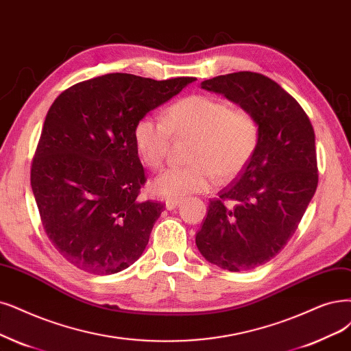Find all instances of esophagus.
<instances>
[{"mask_svg": "<svg viewBox=\"0 0 351 351\" xmlns=\"http://www.w3.org/2000/svg\"><path fill=\"white\" fill-rule=\"evenodd\" d=\"M180 204V199H167L166 202H165V206H166V210H169V211H171V210H175L176 208V206Z\"/></svg>", "mask_w": 351, "mask_h": 351, "instance_id": "1", "label": "esophagus"}]
</instances>
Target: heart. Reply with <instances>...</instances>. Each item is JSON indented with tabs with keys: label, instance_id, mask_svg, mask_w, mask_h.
<instances>
[{
	"label": "heart",
	"instance_id": "obj_1",
	"mask_svg": "<svg viewBox=\"0 0 351 351\" xmlns=\"http://www.w3.org/2000/svg\"><path fill=\"white\" fill-rule=\"evenodd\" d=\"M176 136H195L186 166L169 167L153 180L152 189L162 198H180L206 192L215 178H236L252 160L258 143V125L244 110L211 95L179 99L165 112V120L145 115L136 123L133 138L141 162L159 169Z\"/></svg>",
	"mask_w": 351,
	"mask_h": 351
}]
</instances>
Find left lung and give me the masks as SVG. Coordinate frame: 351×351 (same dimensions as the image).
Segmentation results:
<instances>
[{
	"label": "left lung",
	"mask_w": 351,
	"mask_h": 351,
	"mask_svg": "<svg viewBox=\"0 0 351 351\" xmlns=\"http://www.w3.org/2000/svg\"><path fill=\"white\" fill-rule=\"evenodd\" d=\"M201 88L250 112L258 125V143L232 185L210 201L195 243L218 267L252 270L285 247L314 197V128L296 99L265 75H221L204 81Z\"/></svg>",
	"instance_id": "left-lung-1"
}]
</instances>
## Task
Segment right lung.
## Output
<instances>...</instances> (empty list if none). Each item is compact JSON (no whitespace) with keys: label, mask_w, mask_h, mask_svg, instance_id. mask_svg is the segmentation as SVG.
<instances>
[{"label":"right lung","mask_w":351,"mask_h":351,"mask_svg":"<svg viewBox=\"0 0 351 351\" xmlns=\"http://www.w3.org/2000/svg\"><path fill=\"white\" fill-rule=\"evenodd\" d=\"M195 77L108 73L51 104L32 165V189L56 250L77 269L112 275L145 252L163 204L138 201L146 182L136 123Z\"/></svg>","instance_id":"1"}]
</instances>
